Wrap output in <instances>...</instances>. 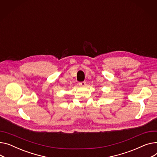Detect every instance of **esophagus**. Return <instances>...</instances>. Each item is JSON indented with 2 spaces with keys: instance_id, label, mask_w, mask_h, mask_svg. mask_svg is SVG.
I'll return each mask as SVG.
<instances>
[{
  "instance_id": "obj_1",
  "label": "esophagus",
  "mask_w": 157,
  "mask_h": 157,
  "mask_svg": "<svg viewBox=\"0 0 157 157\" xmlns=\"http://www.w3.org/2000/svg\"><path fill=\"white\" fill-rule=\"evenodd\" d=\"M79 85L82 86H86V81H82L79 82Z\"/></svg>"
}]
</instances>
